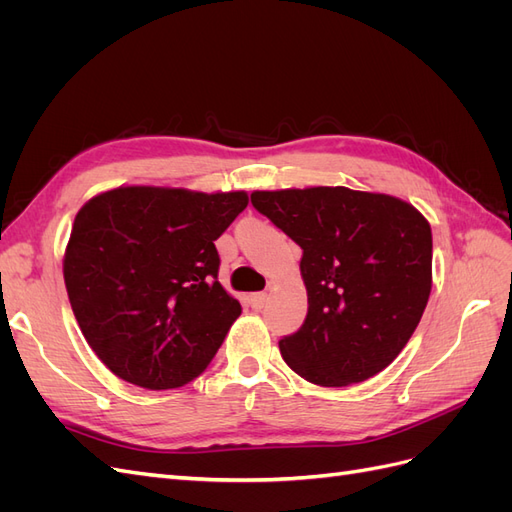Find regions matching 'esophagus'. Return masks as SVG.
<instances>
[{
  "label": "esophagus",
  "instance_id": "obj_1",
  "mask_svg": "<svg viewBox=\"0 0 512 512\" xmlns=\"http://www.w3.org/2000/svg\"><path fill=\"white\" fill-rule=\"evenodd\" d=\"M250 301H252L254 309H262V307H265V303H267V294L265 292H254Z\"/></svg>",
  "mask_w": 512,
  "mask_h": 512
}]
</instances>
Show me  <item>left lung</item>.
<instances>
[{"label": "left lung", "instance_id": "obj_1", "mask_svg": "<svg viewBox=\"0 0 512 512\" xmlns=\"http://www.w3.org/2000/svg\"><path fill=\"white\" fill-rule=\"evenodd\" d=\"M297 243L307 316L280 339L292 371L320 386L376 376L404 350L431 292V228L404 200L348 188L254 192Z\"/></svg>", "mask_w": 512, "mask_h": 512}]
</instances>
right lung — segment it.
<instances>
[{
    "instance_id": "add662e5",
    "label": "right lung",
    "mask_w": 512,
    "mask_h": 512,
    "mask_svg": "<svg viewBox=\"0 0 512 512\" xmlns=\"http://www.w3.org/2000/svg\"><path fill=\"white\" fill-rule=\"evenodd\" d=\"M247 207L245 192L117 188L76 213L64 280L98 359L151 391L198 378L241 305L218 282L215 239Z\"/></svg>"
}]
</instances>
